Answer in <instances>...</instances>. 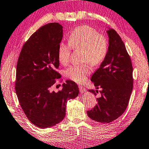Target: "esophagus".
<instances>
[{
  "instance_id": "esophagus-1",
  "label": "esophagus",
  "mask_w": 149,
  "mask_h": 149,
  "mask_svg": "<svg viewBox=\"0 0 149 149\" xmlns=\"http://www.w3.org/2000/svg\"><path fill=\"white\" fill-rule=\"evenodd\" d=\"M79 92H80L81 93H84L86 91V90L84 87L83 86H79Z\"/></svg>"
}]
</instances>
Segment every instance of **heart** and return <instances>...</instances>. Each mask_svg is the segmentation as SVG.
I'll use <instances>...</instances> for the list:
<instances>
[{
  "label": "heart",
  "mask_w": 149,
  "mask_h": 149,
  "mask_svg": "<svg viewBox=\"0 0 149 149\" xmlns=\"http://www.w3.org/2000/svg\"><path fill=\"white\" fill-rule=\"evenodd\" d=\"M68 42L69 45L61 42L58 47V59L63 65L68 63L72 49L82 50V61L93 66L101 64L107 55V40L88 26H81L74 29L69 35ZM90 73L91 68L88 63L72 65L66 71L68 77L79 84L86 80Z\"/></svg>",
  "instance_id": "heart-1"
}]
</instances>
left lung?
Here are the masks:
<instances>
[{
  "label": "left lung",
  "mask_w": 149,
  "mask_h": 149,
  "mask_svg": "<svg viewBox=\"0 0 149 149\" xmlns=\"http://www.w3.org/2000/svg\"><path fill=\"white\" fill-rule=\"evenodd\" d=\"M108 53L91 81L101 88L97 104L87 111L90 118L100 123H110L122 115L128 105L133 88V67L125 45L116 30L110 29ZM96 96L97 90H89Z\"/></svg>",
  "instance_id": "obj_1"
}]
</instances>
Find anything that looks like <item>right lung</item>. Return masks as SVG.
<instances>
[{
  "label": "right lung",
  "mask_w": 149,
  "mask_h": 149,
  "mask_svg": "<svg viewBox=\"0 0 149 149\" xmlns=\"http://www.w3.org/2000/svg\"><path fill=\"white\" fill-rule=\"evenodd\" d=\"M63 38V27L50 23L40 28L24 43L16 70L15 92L21 107L31 123L47 128L65 116L68 100L78 95V86L67 80L55 93L51 87L61 79L57 51Z\"/></svg>",
  "instance_id": "obj_1"
}]
</instances>
